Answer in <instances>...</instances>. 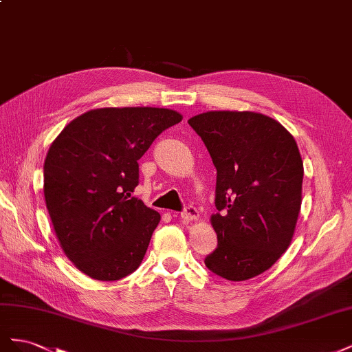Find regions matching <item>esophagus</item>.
Here are the masks:
<instances>
[{
	"label": "esophagus",
	"mask_w": 352,
	"mask_h": 352,
	"mask_svg": "<svg viewBox=\"0 0 352 352\" xmlns=\"http://www.w3.org/2000/svg\"><path fill=\"white\" fill-rule=\"evenodd\" d=\"M180 216H182V219L186 220V221H195V220L199 219V212H198V210L195 207L188 206Z\"/></svg>",
	"instance_id": "obj_1"
}]
</instances>
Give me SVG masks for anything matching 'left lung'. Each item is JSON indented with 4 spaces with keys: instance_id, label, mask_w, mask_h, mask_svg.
I'll return each mask as SVG.
<instances>
[{
    "instance_id": "left-lung-1",
    "label": "left lung",
    "mask_w": 352,
    "mask_h": 352,
    "mask_svg": "<svg viewBox=\"0 0 352 352\" xmlns=\"http://www.w3.org/2000/svg\"><path fill=\"white\" fill-rule=\"evenodd\" d=\"M188 123L204 141L217 170L210 217L217 248L208 270L228 280L255 278L289 247L302 201V158L294 136L255 111H206Z\"/></svg>"
}]
</instances>
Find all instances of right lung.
Listing matches in <instances>:
<instances>
[{
	"mask_svg": "<svg viewBox=\"0 0 352 352\" xmlns=\"http://www.w3.org/2000/svg\"><path fill=\"white\" fill-rule=\"evenodd\" d=\"M182 119L170 109H95L52 141L44 163L47 210L63 252L89 278L119 280L141 265L160 214L131 197L138 160Z\"/></svg>",
	"mask_w": 352,
	"mask_h": 352,
	"instance_id": "1",
	"label": "right lung"
}]
</instances>
